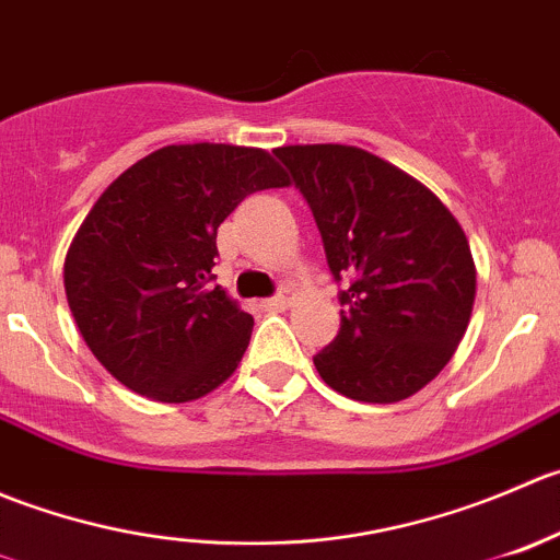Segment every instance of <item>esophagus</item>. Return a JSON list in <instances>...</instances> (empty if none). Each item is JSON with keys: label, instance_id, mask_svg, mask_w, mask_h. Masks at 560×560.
Wrapping results in <instances>:
<instances>
[{"label": "esophagus", "instance_id": "1", "mask_svg": "<svg viewBox=\"0 0 560 560\" xmlns=\"http://www.w3.org/2000/svg\"><path fill=\"white\" fill-rule=\"evenodd\" d=\"M291 302H293V291H280L278 296H272V299H267V307L269 310H288L291 307Z\"/></svg>", "mask_w": 560, "mask_h": 560}]
</instances>
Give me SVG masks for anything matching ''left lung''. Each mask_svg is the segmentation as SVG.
I'll return each instance as SVG.
<instances>
[{
    "label": "left lung",
    "instance_id": "left-lung-1",
    "mask_svg": "<svg viewBox=\"0 0 560 560\" xmlns=\"http://www.w3.org/2000/svg\"><path fill=\"white\" fill-rule=\"evenodd\" d=\"M291 168L335 280L351 278L340 331L313 359L340 395L400 402L446 368L468 329L476 264L468 236L433 190L346 143H296Z\"/></svg>",
    "mask_w": 560,
    "mask_h": 560
}]
</instances>
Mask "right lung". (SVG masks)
Listing matches in <instances>:
<instances>
[{
	"instance_id": "obj_1",
	"label": "right lung",
	"mask_w": 560,
	"mask_h": 560,
	"mask_svg": "<svg viewBox=\"0 0 560 560\" xmlns=\"http://www.w3.org/2000/svg\"><path fill=\"white\" fill-rule=\"evenodd\" d=\"M291 185L269 152L171 143L116 176L75 231L65 293L119 384L190 402L234 375L253 315L212 285L218 229L250 192Z\"/></svg>"
}]
</instances>
